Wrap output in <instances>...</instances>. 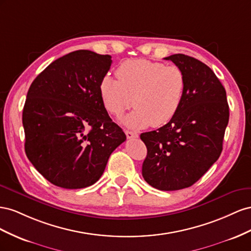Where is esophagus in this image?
Segmentation results:
<instances>
[{"instance_id":"obj_1","label":"esophagus","mask_w":251,"mask_h":251,"mask_svg":"<svg viewBox=\"0 0 251 251\" xmlns=\"http://www.w3.org/2000/svg\"><path fill=\"white\" fill-rule=\"evenodd\" d=\"M125 134L127 139H137L139 137V134L137 132H133L130 130H125Z\"/></svg>"}]
</instances>
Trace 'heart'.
Returning a JSON list of instances; mask_svg holds the SVG:
<instances>
[{
  "instance_id": "b5f03b06",
  "label": "heart",
  "mask_w": 251,
  "mask_h": 251,
  "mask_svg": "<svg viewBox=\"0 0 251 251\" xmlns=\"http://www.w3.org/2000/svg\"><path fill=\"white\" fill-rule=\"evenodd\" d=\"M116 75L118 80L110 75L102 78L100 96L106 110L114 117L135 107L123 119L126 126L160 127L180 109L186 90L180 67L144 59L128 60L117 68Z\"/></svg>"
}]
</instances>
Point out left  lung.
I'll use <instances>...</instances> for the list:
<instances>
[{
	"label": "left lung",
	"mask_w": 251,
	"mask_h": 251,
	"mask_svg": "<svg viewBox=\"0 0 251 251\" xmlns=\"http://www.w3.org/2000/svg\"><path fill=\"white\" fill-rule=\"evenodd\" d=\"M165 59L185 75L183 102L166 125L140 137L147 147L143 177L156 189L171 191L195 184L219 159L229 106L224 86L206 64L182 53Z\"/></svg>",
	"instance_id": "8db88e82"
}]
</instances>
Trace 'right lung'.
I'll return each instance as SVG.
<instances>
[{
    "mask_svg": "<svg viewBox=\"0 0 251 251\" xmlns=\"http://www.w3.org/2000/svg\"><path fill=\"white\" fill-rule=\"evenodd\" d=\"M111 63L108 54L76 50L48 65L27 92L25 152L55 186L80 189L95 184L126 140L100 96V82Z\"/></svg>",
    "mask_w": 251,
    "mask_h": 251,
    "instance_id": "1",
    "label": "right lung"
}]
</instances>
